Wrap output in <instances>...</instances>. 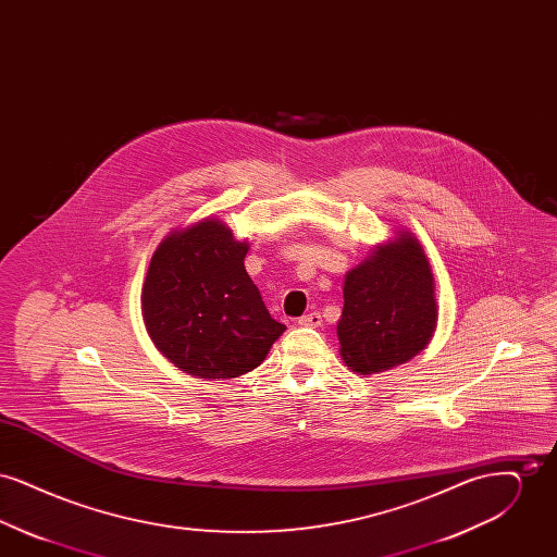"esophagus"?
I'll list each match as a JSON object with an SVG mask.
<instances>
[{"mask_svg": "<svg viewBox=\"0 0 557 557\" xmlns=\"http://www.w3.org/2000/svg\"><path fill=\"white\" fill-rule=\"evenodd\" d=\"M298 325H302V327H319L321 325V315H319L318 311H313L309 315H302V318L298 319Z\"/></svg>", "mask_w": 557, "mask_h": 557, "instance_id": "obj_1", "label": "esophagus"}]
</instances>
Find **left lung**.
<instances>
[{
	"label": "left lung",
	"instance_id": "obj_1",
	"mask_svg": "<svg viewBox=\"0 0 557 557\" xmlns=\"http://www.w3.org/2000/svg\"><path fill=\"white\" fill-rule=\"evenodd\" d=\"M338 319L341 357L359 375L393 370L430 345L438 305L424 246L407 230L377 244L346 271Z\"/></svg>",
	"mask_w": 557,
	"mask_h": 557
}]
</instances>
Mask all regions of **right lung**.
I'll return each mask as SVG.
<instances>
[{"label":"right lung","instance_id":"right-lung-1","mask_svg":"<svg viewBox=\"0 0 557 557\" xmlns=\"http://www.w3.org/2000/svg\"><path fill=\"white\" fill-rule=\"evenodd\" d=\"M248 248L223 221L205 216L169 232L150 259L141 318L162 357L187 375H244L286 330L246 273Z\"/></svg>","mask_w":557,"mask_h":557}]
</instances>
